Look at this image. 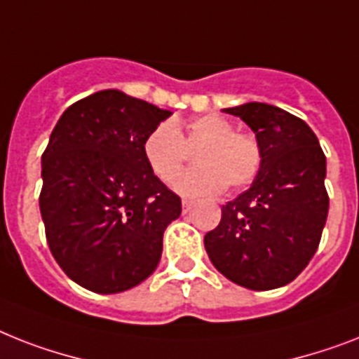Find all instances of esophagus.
<instances>
[{
	"label": "esophagus",
	"mask_w": 359,
	"mask_h": 359,
	"mask_svg": "<svg viewBox=\"0 0 359 359\" xmlns=\"http://www.w3.org/2000/svg\"><path fill=\"white\" fill-rule=\"evenodd\" d=\"M191 206H194V201L182 199V210H184V212H189V210H191Z\"/></svg>",
	"instance_id": "esophagus-1"
}]
</instances>
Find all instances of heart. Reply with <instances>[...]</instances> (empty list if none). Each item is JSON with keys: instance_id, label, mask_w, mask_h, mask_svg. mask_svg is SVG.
Here are the masks:
<instances>
[{"instance_id": "b5f03b06", "label": "heart", "mask_w": 359, "mask_h": 359, "mask_svg": "<svg viewBox=\"0 0 359 359\" xmlns=\"http://www.w3.org/2000/svg\"><path fill=\"white\" fill-rule=\"evenodd\" d=\"M144 158L151 173L170 184L197 150L198 168L177 180L182 194H217L245 188L262 168L260 142L250 133L236 130L229 119L206 114L188 123H160L144 140Z\"/></svg>"}]
</instances>
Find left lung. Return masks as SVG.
I'll list each match as a JSON object with an SVG mask.
<instances>
[{
    "label": "left lung",
    "mask_w": 359,
    "mask_h": 359,
    "mask_svg": "<svg viewBox=\"0 0 359 359\" xmlns=\"http://www.w3.org/2000/svg\"><path fill=\"white\" fill-rule=\"evenodd\" d=\"M225 112L255 130L262 168L249 189L221 208L205 236L212 264L236 284L267 291L290 284L316 255L326 215V158L313 130L293 114L265 103Z\"/></svg>",
    "instance_id": "obj_1"
}]
</instances>
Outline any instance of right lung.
<instances>
[{"label":"right lung","mask_w":359,"mask_h":359,"mask_svg":"<svg viewBox=\"0 0 359 359\" xmlns=\"http://www.w3.org/2000/svg\"><path fill=\"white\" fill-rule=\"evenodd\" d=\"M171 112L103 90L60 116L42 154L40 214L60 269L86 290L119 293L156 269L180 197L151 173L144 140Z\"/></svg>","instance_id":"right-lung-1"}]
</instances>
